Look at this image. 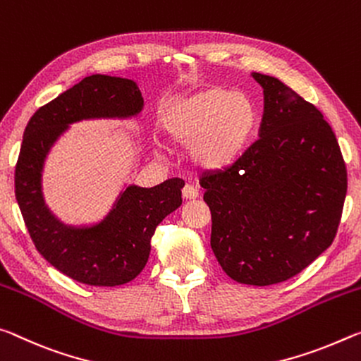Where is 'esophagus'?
I'll use <instances>...</instances> for the list:
<instances>
[{
    "mask_svg": "<svg viewBox=\"0 0 361 361\" xmlns=\"http://www.w3.org/2000/svg\"><path fill=\"white\" fill-rule=\"evenodd\" d=\"M182 197H184L185 200H197L198 198V190L193 185L187 184L184 188H182Z\"/></svg>",
    "mask_w": 361,
    "mask_h": 361,
    "instance_id": "1",
    "label": "esophagus"
}]
</instances>
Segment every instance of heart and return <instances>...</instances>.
Returning <instances> with one entry per match:
<instances>
[{"instance_id": "obj_1", "label": "heart", "mask_w": 361, "mask_h": 361, "mask_svg": "<svg viewBox=\"0 0 361 361\" xmlns=\"http://www.w3.org/2000/svg\"><path fill=\"white\" fill-rule=\"evenodd\" d=\"M256 125L252 100L221 86L192 94L166 116V129L174 144L192 149L193 161L211 171L227 169L238 161Z\"/></svg>"}]
</instances>
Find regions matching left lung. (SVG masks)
Instances as JSON below:
<instances>
[{
	"label": "left lung",
	"instance_id": "obj_1",
	"mask_svg": "<svg viewBox=\"0 0 361 361\" xmlns=\"http://www.w3.org/2000/svg\"><path fill=\"white\" fill-rule=\"evenodd\" d=\"M264 90L259 139L232 166L200 184L211 211V247L230 279L281 283L328 250L338 232L347 169L333 129L314 104L274 76Z\"/></svg>",
	"mask_w": 361,
	"mask_h": 361
}]
</instances>
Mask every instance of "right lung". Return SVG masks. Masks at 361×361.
I'll list each match as a JSON object with an SVG mask.
<instances>
[{
	"instance_id": "right-lung-1",
	"label": "right lung",
	"mask_w": 361,
	"mask_h": 361,
	"mask_svg": "<svg viewBox=\"0 0 361 361\" xmlns=\"http://www.w3.org/2000/svg\"><path fill=\"white\" fill-rule=\"evenodd\" d=\"M144 99L133 80L91 75L30 118L16 164V200L38 252L63 275L91 286H118L145 267L158 224L182 204V179L152 188L126 187L96 226H67L52 214L41 192L44 159L68 125L91 118H129Z\"/></svg>"
}]
</instances>
